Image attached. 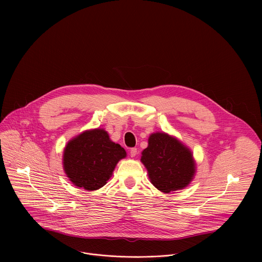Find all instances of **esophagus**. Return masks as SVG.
I'll return each instance as SVG.
<instances>
[{
	"label": "esophagus",
	"mask_w": 262,
	"mask_h": 262,
	"mask_svg": "<svg viewBox=\"0 0 262 262\" xmlns=\"http://www.w3.org/2000/svg\"><path fill=\"white\" fill-rule=\"evenodd\" d=\"M137 154V148H131L130 149V155L131 157H135Z\"/></svg>",
	"instance_id": "34e87169"
}]
</instances>
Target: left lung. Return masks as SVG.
<instances>
[{"instance_id":"1","label":"left lung","mask_w":262,"mask_h":262,"mask_svg":"<svg viewBox=\"0 0 262 262\" xmlns=\"http://www.w3.org/2000/svg\"><path fill=\"white\" fill-rule=\"evenodd\" d=\"M141 161L148 170L152 185L163 192L187 187L194 174L191 152L165 133L150 135L148 147L143 150Z\"/></svg>"}]
</instances>
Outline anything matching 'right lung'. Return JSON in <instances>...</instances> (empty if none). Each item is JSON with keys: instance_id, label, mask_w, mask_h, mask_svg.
Wrapping results in <instances>:
<instances>
[{"instance_id": "1", "label": "right lung", "mask_w": 262, "mask_h": 262, "mask_svg": "<svg viewBox=\"0 0 262 262\" xmlns=\"http://www.w3.org/2000/svg\"><path fill=\"white\" fill-rule=\"evenodd\" d=\"M126 151L112 142L103 129L85 131L66 146L63 167L76 187L95 190L104 187Z\"/></svg>"}]
</instances>
